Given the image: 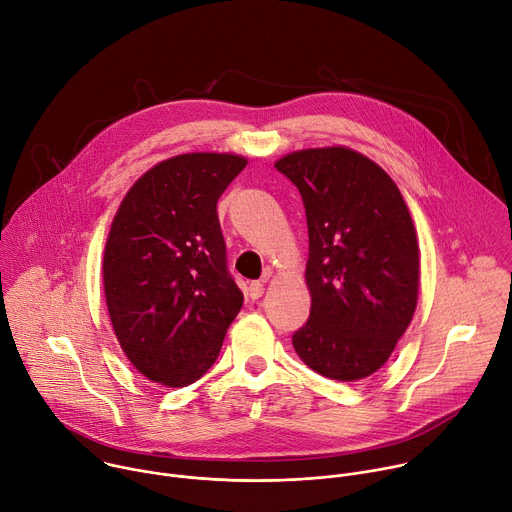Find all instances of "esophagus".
I'll use <instances>...</instances> for the list:
<instances>
[{
  "mask_svg": "<svg viewBox=\"0 0 512 512\" xmlns=\"http://www.w3.org/2000/svg\"><path fill=\"white\" fill-rule=\"evenodd\" d=\"M261 294H263V281H253V283L249 285V296H251V300H259Z\"/></svg>",
  "mask_w": 512,
  "mask_h": 512,
  "instance_id": "1",
  "label": "esophagus"
}]
</instances>
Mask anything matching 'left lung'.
I'll list each match as a JSON object with an SVG mask.
<instances>
[{
    "label": "left lung",
    "mask_w": 512,
    "mask_h": 512,
    "mask_svg": "<svg viewBox=\"0 0 512 512\" xmlns=\"http://www.w3.org/2000/svg\"><path fill=\"white\" fill-rule=\"evenodd\" d=\"M306 208L308 322L296 352L328 379L381 369L405 334L419 287V247L405 200L369 158L346 148L302 150L275 162Z\"/></svg>",
    "instance_id": "obj_1"
}]
</instances>
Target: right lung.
Returning a JSON list of instances; mask_svg holds the SVG:
<instances>
[{
    "instance_id": "obj_1",
    "label": "right lung",
    "mask_w": 512,
    "mask_h": 512,
    "mask_svg": "<svg viewBox=\"0 0 512 512\" xmlns=\"http://www.w3.org/2000/svg\"><path fill=\"white\" fill-rule=\"evenodd\" d=\"M245 166L233 154L170 158L131 186L113 218L107 308L125 356L154 383L198 381L243 306L216 202Z\"/></svg>"
}]
</instances>
